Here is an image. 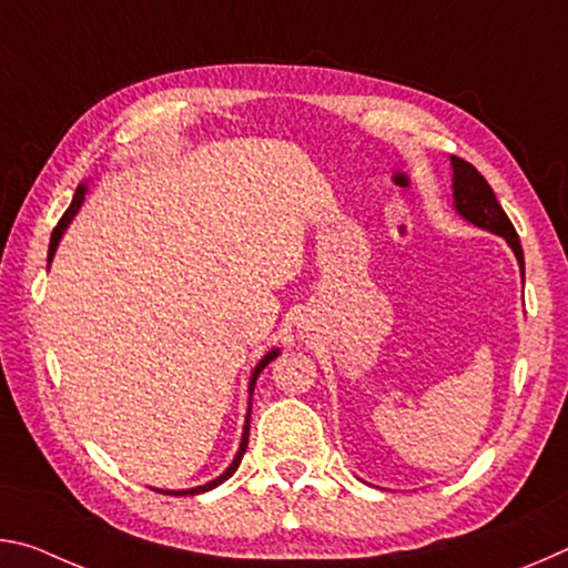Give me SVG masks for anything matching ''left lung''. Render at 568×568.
I'll return each mask as SVG.
<instances>
[{
    "label": "left lung",
    "mask_w": 568,
    "mask_h": 568,
    "mask_svg": "<svg viewBox=\"0 0 568 568\" xmlns=\"http://www.w3.org/2000/svg\"><path fill=\"white\" fill-rule=\"evenodd\" d=\"M450 168H454V207H456V213L464 220H468L470 225L506 237V243L511 245L518 267H521V277H524L521 240H518L511 220H508V215L504 213V207L498 205L491 185H488L486 178L480 175V172L466 160L450 158Z\"/></svg>",
    "instance_id": "left-lung-1"
}]
</instances>
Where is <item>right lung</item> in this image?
Here are the masks:
<instances>
[{"label": "right lung", "instance_id": "1", "mask_svg": "<svg viewBox=\"0 0 568 568\" xmlns=\"http://www.w3.org/2000/svg\"><path fill=\"white\" fill-rule=\"evenodd\" d=\"M84 192H88V185H80V187H77L74 197H72V205L67 207V213L62 215V220H60V223H57V227H54V233H52V237H50V255H47V261H50V263H52V257H54V253H57V245H60V240H62V235H64L67 225L72 223V217L77 215V210H80V205L84 203ZM277 355H281V351L273 348L271 353H265V355H263L261 363L255 365L253 376H250V383H247V393H250V396H253V390H255V381H257V376H261L265 365L271 363V361H275ZM250 410H253V403H250V398H247V416H245V426H243V438H240V448H237V454H235V458H233V464H230V466L223 470V474H220L215 480H210V484H205V486L185 488V491H162V494H170V496H195V494H205V491H210V488L220 486V484H223V480H227L230 476H233L235 470H237V466H240V460H243L245 448H247V436H250Z\"/></svg>", "mask_w": 568, "mask_h": 568}]
</instances>
